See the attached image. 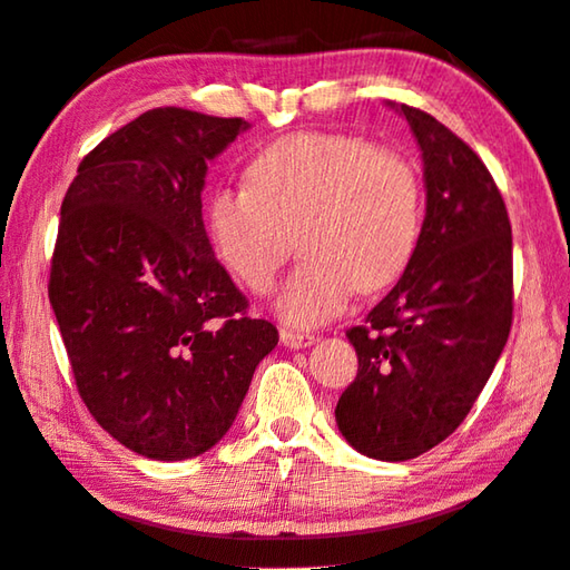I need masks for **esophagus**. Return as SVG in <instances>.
I'll return each instance as SVG.
<instances>
[{
    "label": "esophagus",
    "instance_id": "34e87169",
    "mask_svg": "<svg viewBox=\"0 0 570 570\" xmlns=\"http://www.w3.org/2000/svg\"><path fill=\"white\" fill-rule=\"evenodd\" d=\"M282 344L288 348H304V346H312L316 336L314 334H304V331H292V328H282Z\"/></svg>",
    "mask_w": 570,
    "mask_h": 570
}]
</instances>
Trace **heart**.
<instances>
[{
    "mask_svg": "<svg viewBox=\"0 0 570 570\" xmlns=\"http://www.w3.org/2000/svg\"><path fill=\"white\" fill-rule=\"evenodd\" d=\"M246 179L212 196L214 249L249 292L266 294L296 236L304 262L276 298L286 324H324L354 288L374 294L396 282L419 249L423 184L399 149L296 131L258 151Z\"/></svg>",
    "mask_w": 570,
    "mask_h": 570,
    "instance_id": "b5f03b06",
    "label": "heart"
}]
</instances>
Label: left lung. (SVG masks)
<instances>
[{
	"label": "left lung",
	"mask_w": 570,
	"mask_h": 570,
	"mask_svg": "<svg viewBox=\"0 0 570 570\" xmlns=\"http://www.w3.org/2000/svg\"><path fill=\"white\" fill-rule=\"evenodd\" d=\"M426 177L419 249L399 284L346 336L358 371L336 403L364 456L409 461L469 416L513 321V242L479 154L423 109L401 105Z\"/></svg>",
	"instance_id": "left-lung-1"
}]
</instances>
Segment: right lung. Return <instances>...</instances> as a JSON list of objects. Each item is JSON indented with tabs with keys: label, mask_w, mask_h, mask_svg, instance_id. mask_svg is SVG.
<instances>
[{
	"label": "right lung",
	"mask_w": 570,
	"mask_h": 570,
	"mask_svg": "<svg viewBox=\"0 0 570 570\" xmlns=\"http://www.w3.org/2000/svg\"><path fill=\"white\" fill-rule=\"evenodd\" d=\"M242 117L157 107L101 139L61 202L49 302L81 401L121 446L199 456L239 413L278 344L214 256L202 219L206 161Z\"/></svg>",
	"instance_id": "add662e5"
}]
</instances>
